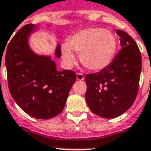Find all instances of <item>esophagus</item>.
I'll use <instances>...</instances> for the list:
<instances>
[{
    "label": "esophagus",
    "instance_id": "esophagus-1",
    "mask_svg": "<svg viewBox=\"0 0 151 151\" xmlns=\"http://www.w3.org/2000/svg\"><path fill=\"white\" fill-rule=\"evenodd\" d=\"M77 80L78 81L84 80V76H83L82 73H77Z\"/></svg>",
    "mask_w": 151,
    "mask_h": 151
}]
</instances>
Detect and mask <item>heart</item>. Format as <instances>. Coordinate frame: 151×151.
<instances>
[{
	"mask_svg": "<svg viewBox=\"0 0 151 151\" xmlns=\"http://www.w3.org/2000/svg\"><path fill=\"white\" fill-rule=\"evenodd\" d=\"M117 41L112 32L99 27H88L76 32L61 45L63 59L69 66L76 62L80 53L81 62L92 71H100L107 67L114 58Z\"/></svg>",
	"mask_w": 151,
	"mask_h": 151,
	"instance_id": "heart-1",
	"label": "heart"
}]
</instances>
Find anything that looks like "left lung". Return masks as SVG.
I'll list each match as a JSON object with an SVG mask.
<instances>
[{"label":"left lung","mask_w":151,"mask_h":151,"mask_svg":"<svg viewBox=\"0 0 151 151\" xmlns=\"http://www.w3.org/2000/svg\"><path fill=\"white\" fill-rule=\"evenodd\" d=\"M122 49L106 69L85 76V99L95 114L114 118L126 112L138 93L142 59L132 37L117 29Z\"/></svg>","instance_id":"left-lung-1"}]
</instances>
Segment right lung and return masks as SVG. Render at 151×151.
Listing matches in <instances>:
<instances>
[{
  "label": "right lung",
  "mask_w": 151,
  "mask_h": 151,
  "mask_svg": "<svg viewBox=\"0 0 151 151\" xmlns=\"http://www.w3.org/2000/svg\"><path fill=\"white\" fill-rule=\"evenodd\" d=\"M38 26L28 24L13 37L6 50L5 66L9 91L17 105L31 117L50 119L63 111L76 81L70 70H58L50 55H39L29 45V37ZM55 56H61L56 44Z\"/></svg>",
  "instance_id": "obj_1"
}]
</instances>
